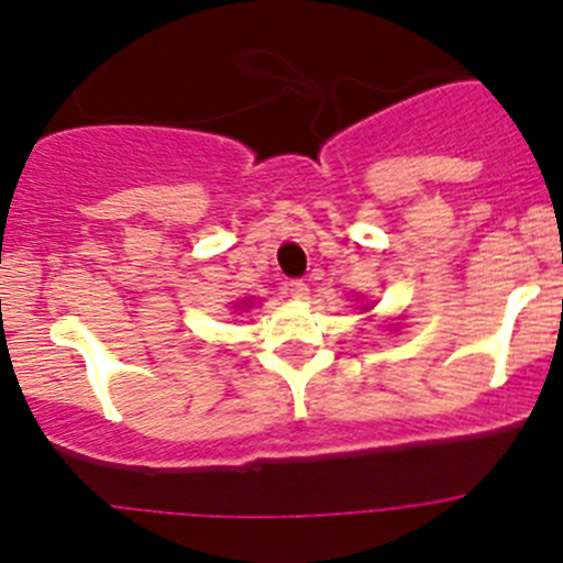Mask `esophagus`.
Listing matches in <instances>:
<instances>
[{"instance_id": "obj_1", "label": "esophagus", "mask_w": 563, "mask_h": 563, "mask_svg": "<svg viewBox=\"0 0 563 563\" xmlns=\"http://www.w3.org/2000/svg\"><path fill=\"white\" fill-rule=\"evenodd\" d=\"M287 292H290L292 298H307V282L305 278H290V282H287Z\"/></svg>"}]
</instances>
